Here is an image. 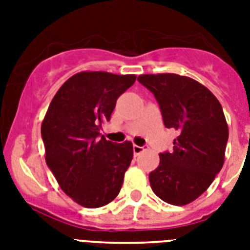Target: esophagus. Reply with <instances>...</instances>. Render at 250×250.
I'll use <instances>...</instances> for the list:
<instances>
[{
	"mask_svg": "<svg viewBox=\"0 0 250 250\" xmlns=\"http://www.w3.org/2000/svg\"><path fill=\"white\" fill-rule=\"evenodd\" d=\"M144 150V148L143 146H139V145H133V154L135 156H139L141 152Z\"/></svg>",
	"mask_w": 250,
	"mask_h": 250,
	"instance_id": "obj_1",
	"label": "esophagus"
}]
</instances>
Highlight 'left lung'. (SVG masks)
<instances>
[{
  "label": "left lung",
  "instance_id": "8db88e82",
  "mask_svg": "<svg viewBox=\"0 0 250 250\" xmlns=\"http://www.w3.org/2000/svg\"><path fill=\"white\" fill-rule=\"evenodd\" d=\"M154 94L165 127L178 131L171 152L149 174L153 192L167 204L187 205L213 183L225 162L229 127L217 97L196 80L176 74L140 75Z\"/></svg>",
  "mask_w": 250,
  "mask_h": 250
}]
</instances>
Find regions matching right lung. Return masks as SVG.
Returning <instances> with one entry per match:
<instances>
[{"mask_svg": "<svg viewBox=\"0 0 250 250\" xmlns=\"http://www.w3.org/2000/svg\"><path fill=\"white\" fill-rule=\"evenodd\" d=\"M135 80V75L79 72L58 89L42 121L46 165L64 193L84 208L107 205L122 188L132 144L107 141L100 129Z\"/></svg>", "mask_w": 250, "mask_h": 250, "instance_id": "obj_1", "label": "right lung"}]
</instances>
